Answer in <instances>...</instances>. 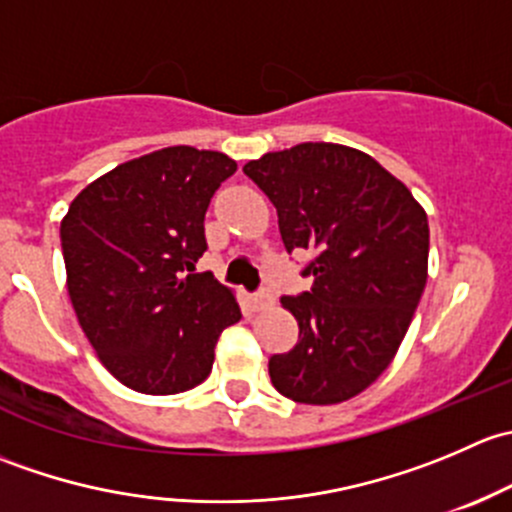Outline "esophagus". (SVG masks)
<instances>
[{"label":"esophagus","instance_id":"1","mask_svg":"<svg viewBox=\"0 0 512 512\" xmlns=\"http://www.w3.org/2000/svg\"><path fill=\"white\" fill-rule=\"evenodd\" d=\"M272 304H275V297H272L270 289H260V292L255 294V309H270Z\"/></svg>","mask_w":512,"mask_h":512}]
</instances>
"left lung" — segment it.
I'll use <instances>...</instances> for the list:
<instances>
[{"instance_id":"left-lung-1","label":"left lung","mask_w":512,"mask_h":512,"mask_svg":"<svg viewBox=\"0 0 512 512\" xmlns=\"http://www.w3.org/2000/svg\"><path fill=\"white\" fill-rule=\"evenodd\" d=\"M280 218L287 252H307L314 285L282 307L299 342L270 359L297 404L354 399L391 364L428 277V218L399 178L356 148L299 143L245 165Z\"/></svg>"}]
</instances>
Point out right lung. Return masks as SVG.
Returning a JSON list of instances; mask_svg holds the SVG:
<instances>
[{
	"mask_svg": "<svg viewBox=\"0 0 512 512\" xmlns=\"http://www.w3.org/2000/svg\"><path fill=\"white\" fill-rule=\"evenodd\" d=\"M237 163L170 146L86 185L61 220L66 287L101 364L141 394H180L213 369L220 332L240 322L232 289L195 272L205 210Z\"/></svg>",
	"mask_w": 512,
	"mask_h": 512,
	"instance_id": "obj_1",
	"label": "right lung"
}]
</instances>
